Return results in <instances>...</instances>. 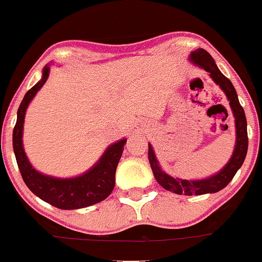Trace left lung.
Returning a JSON list of instances; mask_svg holds the SVG:
<instances>
[{
	"instance_id": "8db88e82",
	"label": "left lung",
	"mask_w": 262,
	"mask_h": 262,
	"mask_svg": "<svg viewBox=\"0 0 262 262\" xmlns=\"http://www.w3.org/2000/svg\"><path fill=\"white\" fill-rule=\"evenodd\" d=\"M189 60L194 65L202 68L205 72L209 73L211 79L222 88L223 92L227 96L228 101H229L230 108H232V113L235 121L234 151H233V155L229 161H228V164L217 174H214L212 177L199 180L180 179V178L170 177L169 174H166L160 167V164L157 161L156 155H155L151 144H148V160L152 172L155 175V179L157 180V183L162 188H165V189L170 190L172 193H177V194L200 195L205 194V193H216L219 190H222L223 188H225L229 184L230 180L234 178L235 172L242 166L248 148L247 120H246L245 110H243V107L239 103V100H238L235 88L233 87L232 82L217 69L216 63H215L211 55L207 51H205L204 48H199V50L193 51L190 53Z\"/></svg>"
}]
</instances>
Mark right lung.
Instances as JSON below:
<instances>
[{
  "mask_svg": "<svg viewBox=\"0 0 262 262\" xmlns=\"http://www.w3.org/2000/svg\"><path fill=\"white\" fill-rule=\"evenodd\" d=\"M50 75V67L43 69L42 79L33 85L23 98L12 132V147L20 174L27 187L37 197L61 210H77L92 206L107 199L115 187V172L126 139H120L106 148L101 159L88 171L74 178H55L37 171L28 160L23 147L24 118L30 101L43 87Z\"/></svg>",
  "mask_w": 262,
  "mask_h": 262,
  "instance_id": "obj_1",
  "label": "right lung"
}]
</instances>
